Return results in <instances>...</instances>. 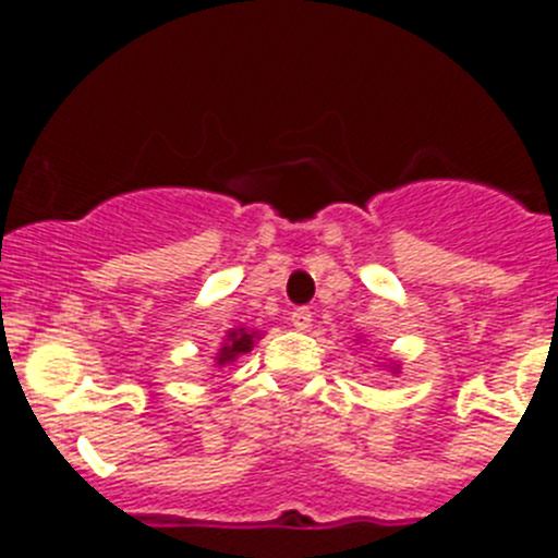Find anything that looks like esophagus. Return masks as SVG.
<instances>
[{"label": "esophagus", "instance_id": "obj_1", "mask_svg": "<svg viewBox=\"0 0 558 558\" xmlns=\"http://www.w3.org/2000/svg\"><path fill=\"white\" fill-rule=\"evenodd\" d=\"M290 324H293V327L299 329V332H307V329L313 327V313H310L307 307L295 310V313L290 315Z\"/></svg>", "mask_w": 558, "mask_h": 558}]
</instances>
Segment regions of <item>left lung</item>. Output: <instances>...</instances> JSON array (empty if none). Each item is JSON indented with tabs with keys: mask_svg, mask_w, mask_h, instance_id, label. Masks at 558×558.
I'll use <instances>...</instances> for the list:
<instances>
[{
	"mask_svg": "<svg viewBox=\"0 0 558 558\" xmlns=\"http://www.w3.org/2000/svg\"><path fill=\"white\" fill-rule=\"evenodd\" d=\"M388 368H391L393 374H399V363H397V360H393V363H388Z\"/></svg>",
	"mask_w": 558,
	"mask_h": 558,
	"instance_id": "obj_1",
	"label": "left lung"
}]
</instances>
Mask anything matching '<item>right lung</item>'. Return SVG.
I'll return each instance as SVG.
<instances>
[{
  "mask_svg": "<svg viewBox=\"0 0 558 558\" xmlns=\"http://www.w3.org/2000/svg\"><path fill=\"white\" fill-rule=\"evenodd\" d=\"M259 338H263V332H259V329H245V327L229 329L223 338V343H220L218 354H215V366L223 368V366H229V363H234L240 354H248Z\"/></svg>",
  "mask_w": 558,
  "mask_h": 558,
  "instance_id": "add662e5",
  "label": "right lung"
}]
</instances>
